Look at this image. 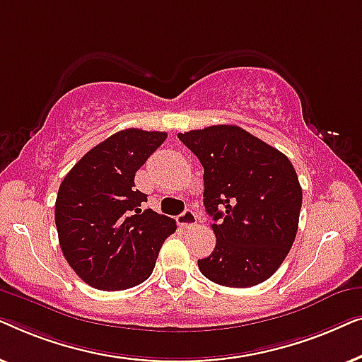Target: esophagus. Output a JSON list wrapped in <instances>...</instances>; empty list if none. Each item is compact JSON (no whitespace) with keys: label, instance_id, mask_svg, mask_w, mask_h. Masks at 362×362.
<instances>
[{"label":"esophagus","instance_id":"1","mask_svg":"<svg viewBox=\"0 0 362 362\" xmlns=\"http://www.w3.org/2000/svg\"><path fill=\"white\" fill-rule=\"evenodd\" d=\"M177 224H180L182 229H191L197 224V216L191 209H186L182 214L177 216Z\"/></svg>","mask_w":362,"mask_h":362}]
</instances>
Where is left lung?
Wrapping results in <instances>:
<instances>
[{
    "mask_svg": "<svg viewBox=\"0 0 362 362\" xmlns=\"http://www.w3.org/2000/svg\"><path fill=\"white\" fill-rule=\"evenodd\" d=\"M204 168L216 249L197 260L214 284L247 288L275 274L293 245L303 192L284 153L235 125L177 133Z\"/></svg>",
    "mask_w": 362,
    "mask_h": 362,
    "instance_id": "1",
    "label": "left lung"
}]
</instances>
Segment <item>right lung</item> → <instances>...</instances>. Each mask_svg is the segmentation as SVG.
I'll return each instance as SVG.
<instances>
[{"instance_id":"right-lung-1","label":"right lung","mask_w":362,"mask_h":362,"mask_svg":"<svg viewBox=\"0 0 362 362\" xmlns=\"http://www.w3.org/2000/svg\"><path fill=\"white\" fill-rule=\"evenodd\" d=\"M140 128L113 133L78 160L59 187L56 227L62 254L87 285L127 290L145 281L176 230L171 217L141 209L135 173L166 140Z\"/></svg>"}]
</instances>
